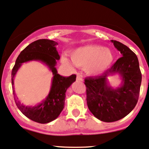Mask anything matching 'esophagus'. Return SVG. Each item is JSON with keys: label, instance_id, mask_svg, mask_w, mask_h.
<instances>
[{"label": "esophagus", "instance_id": "1", "mask_svg": "<svg viewBox=\"0 0 149 149\" xmlns=\"http://www.w3.org/2000/svg\"><path fill=\"white\" fill-rule=\"evenodd\" d=\"M76 79H77V81H83V76L81 74H78Z\"/></svg>", "mask_w": 149, "mask_h": 149}]
</instances>
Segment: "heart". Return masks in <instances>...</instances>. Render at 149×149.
I'll use <instances>...</instances> for the list:
<instances>
[{"instance_id": "1", "label": "heart", "mask_w": 149, "mask_h": 149, "mask_svg": "<svg viewBox=\"0 0 149 149\" xmlns=\"http://www.w3.org/2000/svg\"><path fill=\"white\" fill-rule=\"evenodd\" d=\"M71 60L78 67H86L89 75H98L110 66L114 61L113 53L109 49L99 45H86L78 48L71 54ZM63 62H69L63 58Z\"/></svg>"}]
</instances>
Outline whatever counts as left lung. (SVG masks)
Wrapping results in <instances>:
<instances>
[{
  "label": "left lung",
  "mask_w": 149,
  "mask_h": 149,
  "mask_svg": "<svg viewBox=\"0 0 149 149\" xmlns=\"http://www.w3.org/2000/svg\"><path fill=\"white\" fill-rule=\"evenodd\" d=\"M122 57L101 76L85 79L88 109L96 118L105 122L120 120L130 114L138 102L141 73L136 55L120 42L111 40ZM118 73L123 79L120 87L114 89L107 77Z\"/></svg>",
  "instance_id": "8db88e82"
}]
</instances>
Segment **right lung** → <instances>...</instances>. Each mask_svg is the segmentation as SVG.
<instances>
[{"label": "right lung", "mask_w": 149, "mask_h": 149, "mask_svg": "<svg viewBox=\"0 0 149 149\" xmlns=\"http://www.w3.org/2000/svg\"><path fill=\"white\" fill-rule=\"evenodd\" d=\"M58 43L53 40H38L26 47L20 52L12 70V86L16 105L22 114L34 122L46 124L58 117L64 107L66 90L76 81V76L63 77L57 73L56 61L60 59L56 47ZM29 61H40L48 65L53 73L52 87L48 96L42 104L36 106H25L21 104L16 97L14 91V78L22 63Z\"/></svg>", "instance_id": "obj_1"}]
</instances>
